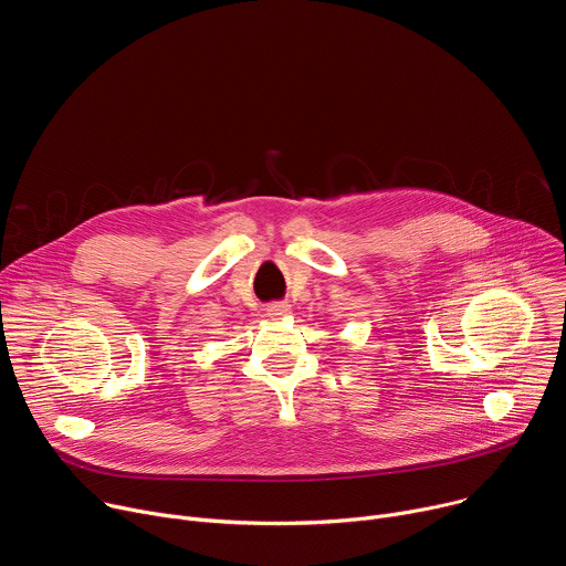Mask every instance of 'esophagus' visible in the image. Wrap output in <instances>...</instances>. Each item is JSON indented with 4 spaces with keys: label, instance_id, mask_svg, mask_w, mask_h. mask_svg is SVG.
Wrapping results in <instances>:
<instances>
[{
    "label": "esophagus",
    "instance_id": "34e87169",
    "mask_svg": "<svg viewBox=\"0 0 566 566\" xmlns=\"http://www.w3.org/2000/svg\"><path fill=\"white\" fill-rule=\"evenodd\" d=\"M266 313H269L271 317H284V315L289 313V304H284V302H275V304H269Z\"/></svg>",
    "mask_w": 566,
    "mask_h": 566
}]
</instances>
